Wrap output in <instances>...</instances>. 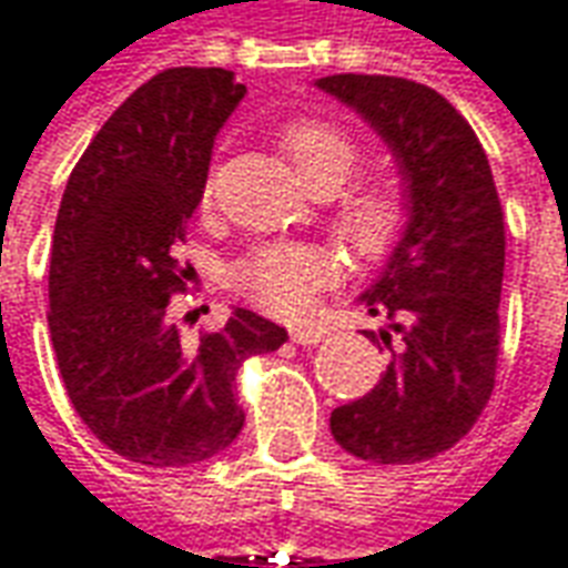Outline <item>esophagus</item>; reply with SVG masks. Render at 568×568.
Here are the masks:
<instances>
[{"label":"esophagus","mask_w":568,"mask_h":568,"mask_svg":"<svg viewBox=\"0 0 568 568\" xmlns=\"http://www.w3.org/2000/svg\"><path fill=\"white\" fill-rule=\"evenodd\" d=\"M291 339L300 343V346H318L324 339L322 327H308V324H300V327H291Z\"/></svg>","instance_id":"obj_1"}]
</instances>
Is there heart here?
<instances>
[{"label":"heart","mask_w":568,"mask_h":568,"mask_svg":"<svg viewBox=\"0 0 568 568\" xmlns=\"http://www.w3.org/2000/svg\"><path fill=\"white\" fill-rule=\"evenodd\" d=\"M277 148L315 194H334L362 163V144L349 129L324 116H300L277 129ZM216 194V170L206 175L203 201ZM410 194L396 175H371L336 197L331 229L358 260H381L408 232ZM334 262L312 244H265L250 250L229 272L237 293L272 315H300L331 284Z\"/></svg>","instance_id":"1"}]
</instances>
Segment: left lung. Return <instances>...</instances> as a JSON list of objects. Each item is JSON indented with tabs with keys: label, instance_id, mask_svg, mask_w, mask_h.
<instances>
[{
	"label": "left lung",
	"instance_id": "8db88e82",
	"mask_svg": "<svg viewBox=\"0 0 568 568\" xmlns=\"http://www.w3.org/2000/svg\"><path fill=\"white\" fill-rule=\"evenodd\" d=\"M393 148L410 222L381 281L362 296L389 331L381 383L331 414V433L371 464H417L455 448L479 420L498 374L504 210L486 151L448 98L374 73L318 80ZM381 346V343H377Z\"/></svg>",
	"mask_w": 568,
	"mask_h": 568
}]
</instances>
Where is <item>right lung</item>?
Instances as JSON below:
<instances>
[{"label": "right lung", "instance_id": "right-lung-1", "mask_svg": "<svg viewBox=\"0 0 568 568\" xmlns=\"http://www.w3.org/2000/svg\"><path fill=\"white\" fill-rule=\"evenodd\" d=\"M244 92L222 68L151 77L82 151L54 222L49 331L61 381L95 439L144 467L225 452L244 426L237 367L287 339L250 308L187 339L166 308L187 291L191 265L175 253L213 139Z\"/></svg>", "mask_w": 568, "mask_h": 568}]
</instances>
